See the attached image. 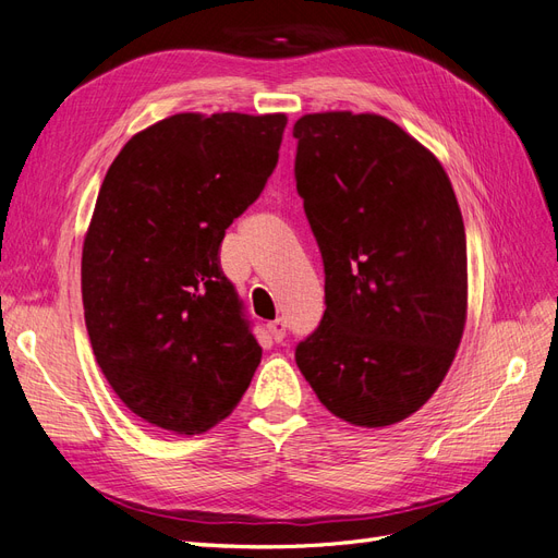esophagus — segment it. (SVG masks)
<instances>
[{
    "instance_id": "obj_1",
    "label": "esophagus",
    "mask_w": 558,
    "mask_h": 558,
    "mask_svg": "<svg viewBox=\"0 0 558 558\" xmlns=\"http://www.w3.org/2000/svg\"><path fill=\"white\" fill-rule=\"evenodd\" d=\"M267 330H269V335L275 337V342H283V337H286V320H283V318L272 320V324H267Z\"/></svg>"
}]
</instances>
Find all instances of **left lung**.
I'll return each mask as SVG.
<instances>
[{"mask_svg": "<svg viewBox=\"0 0 558 558\" xmlns=\"http://www.w3.org/2000/svg\"><path fill=\"white\" fill-rule=\"evenodd\" d=\"M295 185L326 275V312L295 347L316 398L349 424L414 414L442 384L468 305L465 228L451 181L375 113L302 116Z\"/></svg>", "mask_w": 558, "mask_h": 558, "instance_id": "obj_1", "label": "left lung"}]
</instances>
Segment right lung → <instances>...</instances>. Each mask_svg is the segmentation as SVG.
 Returning <instances> with one entry per match:
<instances>
[{"mask_svg":"<svg viewBox=\"0 0 558 558\" xmlns=\"http://www.w3.org/2000/svg\"><path fill=\"white\" fill-rule=\"evenodd\" d=\"M283 113H177L111 162L83 242L97 365L128 408L179 435L226 418L263 349L221 242L279 160Z\"/></svg>","mask_w":558,"mask_h":558,"instance_id":"add662e5","label":"right lung"}]
</instances>
